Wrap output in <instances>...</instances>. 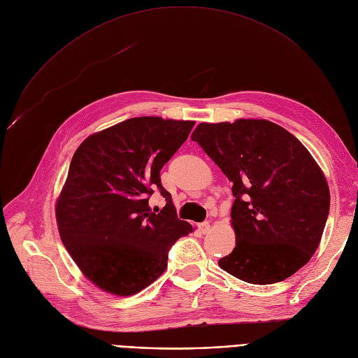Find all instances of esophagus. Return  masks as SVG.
<instances>
[{"instance_id": "1", "label": "esophagus", "mask_w": 358, "mask_h": 358, "mask_svg": "<svg viewBox=\"0 0 358 358\" xmlns=\"http://www.w3.org/2000/svg\"><path fill=\"white\" fill-rule=\"evenodd\" d=\"M199 229L203 232V234H208L210 231V223L209 222H203L199 224Z\"/></svg>"}]
</instances>
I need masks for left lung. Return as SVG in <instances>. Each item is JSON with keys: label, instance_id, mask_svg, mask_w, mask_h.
Listing matches in <instances>:
<instances>
[{"label": "left lung", "instance_id": "1", "mask_svg": "<svg viewBox=\"0 0 358 358\" xmlns=\"http://www.w3.org/2000/svg\"><path fill=\"white\" fill-rule=\"evenodd\" d=\"M232 181L234 251L219 267L251 285L302 268L329 215L328 182L309 150L268 120L200 123L192 135Z\"/></svg>", "mask_w": 358, "mask_h": 358}]
</instances>
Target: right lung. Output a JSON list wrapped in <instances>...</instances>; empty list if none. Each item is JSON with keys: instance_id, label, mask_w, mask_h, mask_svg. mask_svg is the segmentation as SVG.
Returning <instances> with one entry per match:
<instances>
[{"instance_id": "1", "label": "right lung", "mask_w": 358, "mask_h": 358, "mask_svg": "<svg viewBox=\"0 0 358 358\" xmlns=\"http://www.w3.org/2000/svg\"><path fill=\"white\" fill-rule=\"evenodd\" d=\"M193 126L134 117L75 150L56 220L65 248L97 287L117 296L139 293L165 271L174 243L193 232L178 219L159 176ZM155 189L166 199L158 214L147 203Z\"/></svg>"}]
</instances>
